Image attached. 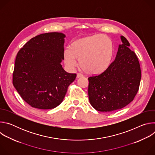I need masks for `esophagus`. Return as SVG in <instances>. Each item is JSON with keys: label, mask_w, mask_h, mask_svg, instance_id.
<instances>
[{"label": "esophagus", "mask_w": 155, "mask_h": 155, "mask_svg": "<svg viewBox=\"0 0 155 155\" xmlns=\"http://www.w3.org/2000/svg\"><path fill=\"white\" fill-rule=\"evenodd\" d=\"M83 77V74H80V73H77V78H80V77Z\"/></svg>", "instance_id": "obj_1"}]
</instances>
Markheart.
Wrapping results in <instances>:
<instances>
[{
    "instance_id": "obj_1",
    "label": "heart",
    "mask_w": 155,
    "mask_h": 155,
    "mask_svg": "<svg viewBox=\"0 0 155 155\" xmlns=\"http://www.w3.org/2000/svg\"><path fill=\"white\" fill-rule=\"evenodd\" d=\"M114 54L112 41L102 34H95L77 38L70 48L64 51V60L70 69L80 64L87 74L98 75L105 71L111 64Z\"/></svg>"
}]
</instances>
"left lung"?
Instances as JSON below:
<instances>
[{
  "instance_id": "left-lung-1",
  "label": "left lung",
  "mask_w": 155,
  "mask_h": 155,
  "mask_svg": "<svg viewBox=\"0 0 155 155\" xmlns=\"http://www.w3.org/2000/svg\"><path fill=\"white\" fill-rule=\"evenodd\" d=\"M121 45L114 62L103 73L88 78V96L91 105L99 112L121 109L133 101L137 94L141 70L136 53L127 40L121 36Z\"/></svg>"
}]
</instances>
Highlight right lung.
Listing matches in <instances>:
<instances>
[{
  "label": "right lung",
  "instance_id": "add662e5",
  "mask_svg": "<svg viewBox=\"0 0 155 155\" xmlns=\"http://www.w3.org/2000/svg\"><path fill=\"white\" fill-rule=\"evenodd\" d=\"M65 35L49 32L35 36L17 53L13 84L26 103L38 109H52L63 101L76 74L65 72L64 59Z\"/></svg>",
  "mask_w": 155,
  "mask_h": 155
}]
</instances>
